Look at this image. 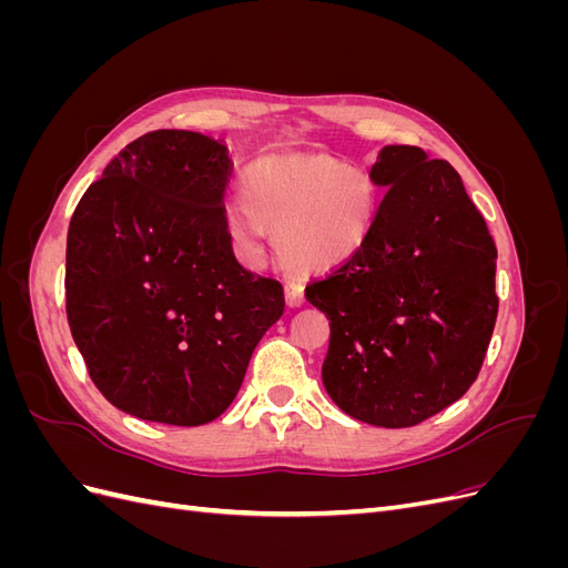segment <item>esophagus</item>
<instances>
[{
    "label": "esophagus",
    "instance_id": "1",
    "mask_svg": "<svg viewBox=\"0 0 568 568\" xmlns=\"http://www.w3.org/2000/svg\"><path fill=\"white\" fill-rule=\"evenodd\" d=\"M284 296H286V305L288 307H301L305 296H303V286L296 282H286L284 286Z\"/></svg>",
    "mask_w": 568,
    "mask_h": 568
}]
</instances>
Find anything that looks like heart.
<instances>
[{
    "label": "heart",
    "instance_id": "b5f03b06",
    "mask_svg": "<svg viewBox=\"0 0 568 568\" xmlns=\"http://www.w3.org/2000/svg\"><path fill=\"white\" fill-rule=\"evenodd\" d=\"M379 213V186L365 168L329 156L272 153L242 173V203L225 209L232 244L261 255L274 234L282 261L301 272L334 270L365 246Z\"/></svg>",
    "mask_w": 568,
    "mask_h": 568
}]
</instances>
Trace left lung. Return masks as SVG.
Instances as JSON below:
<instances>
[{
    "label": "left lung",
    "mask_w": 568,
    "mask_h": 568,
    "mask_svg": "<svg viewBox=\"0 0 568 568\" xmlns=\"http://www.w3.org/2000/svg\"><path fill=\"white\" fill-rule=\"evenodd\" d=\"M388 189L365 246L305 298L329 320V398L374 426H415L459 400L497 317V248L457 170L419 146H384Z\"/></svg>",
    "instance_id": "8db88e82"
}]
</instances>
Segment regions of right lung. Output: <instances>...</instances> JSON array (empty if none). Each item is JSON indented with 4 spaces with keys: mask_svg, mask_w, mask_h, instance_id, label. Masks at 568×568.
I'll return each mask as SVG.
<instances>
[{
    "mask_svg": "<svg viewBox=\"0 0 568 568\" xmlns=\"http://www.w3.org/2000/svg\"><path fill=\"white\" fill-rule=\"evenodd\" d=\"M230 175L220 140L146 132L104 168L71 217L68 324L94 386L136 419H217L284 313L282 284L234 257L222 209Z\"/></svg>",
    "mask_w": 568,
    "mask_h": 568,
    "instance_id": "add662e5",
    "label": "right lung"
}]
</instances>
